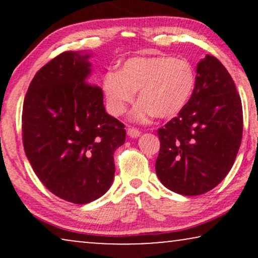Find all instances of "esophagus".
<instances>
[{
    "label": "esophagus",
    "mask_w": 258,
    "mask_h": 258,
    "mask_svg": "<svg viewBox=\"0 0 258 258\" xmlns=\"http://www.w3.org/2000/svg\"><path fill=\"white\" fill-rule=\"evenodd\" d=\"M126 134H128V136L133 137V139H136V137H139L141 135V132L139 129L134 128V126H133V128L130 126V128L126 129Z\"/></svg>",
    "instance_id": "esophagus-1"
}]
</instances>
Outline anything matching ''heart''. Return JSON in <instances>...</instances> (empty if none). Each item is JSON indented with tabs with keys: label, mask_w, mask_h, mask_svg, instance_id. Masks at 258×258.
I'll use <instances>...</instances> for the list:
<instances>
[{
	"label": "heart",
	"mask_w": 258,
	"mask_h": 258,
	"mask_svg": "<svg viewBox=\"0 0 258 258\" xmlns=\"http://www.w3.org/2000/svg\"><path fill=\"white\" fill-rule=\"evenodd\" d=\"M196 75L186 59L170 56L132 57L119 70L105 73L102 88L107 108L112 116H121L135 98L132 118L146 123L156 115L172 118L188 104L195 89Z\"/></svg>",
	"instance_id": "b5f03b06"
}]
</instances>
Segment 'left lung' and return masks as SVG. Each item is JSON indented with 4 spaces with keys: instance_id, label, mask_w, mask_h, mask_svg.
<instances>
[{
    "instance_id": "8db88e82",
    "label": "left lung",
    "mask_w": 258,
    "mask_h": 258,
    "mask_svg": "<svg viewBox=\"0 0 258 258\" xmlns=\"http://www.w3.org/2000/svg\"><path fill=\"white\" fill-rule=\"evenodd\" d=\"M196 72L188 104L157 130L156 174L164 186L184 196L202 195L223 181L243 134L241 97L228 70L207 55Z\"/></svg>"
}]
</instances>
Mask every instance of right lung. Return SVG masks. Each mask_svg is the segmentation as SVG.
<instances>
[{
	"mask_svg": "<svg viewBox=\"0 0 258 258\" xmlns=\"http://www.w3.org/2000/svg\"><path fill=\"white\" fill-rule=\"evenodd\" d=\"M89 55L63 51L36 73L24 97L22 141L49 191L75 204L104 195L124 124L105 112L103 93L88 81Z\"/></svg>",
	"mask_w": 258,
	"mask_h": 258,
	"instance_id": "add662e5",
	"label": "right lung"
}]
</instances>
